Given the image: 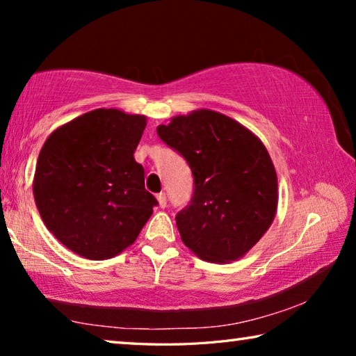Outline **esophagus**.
I'll list each match as a JSON object with an SVG mask.
<instances>
[{"mask_svg":"<svg viewBox=\"0 0 356 356\" xmlns=\"http://www.w3.org/2000/svg\"><path fill=\"white\" fill-rule=\"evenodd\" d=\"M156 201H159V206L161 209L166 207V195H165V193H159V195H156Z\"/></svg>","mask_w":356,"mask_h":356,"instance_id":"obj_1","label":"esophagus"}]
</instances>
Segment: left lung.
Masks as SVG:
<instances>
[{
    "label": "left lung",
    "mask_w": 356,
    "mask_h": 356,
    "mask_svg": "<svg viewBox=\"0 0 356 356\" xmlns=\"http://www.w3.org/2000/svg\"><path fill=\"white\" fill-rule=\"evenodd\" d=\"M156 134L195 177L190 206L176 215L182 242L207 262L243 257L272 226L278 207V177L264 143L212 110L172 118Z\"/></svg>",
    "instance_id": "obj_1"
}]
</instances>
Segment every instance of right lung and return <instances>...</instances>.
<instances>
[{
    "instance_id": "right-lung-1",
    "label": "right lung",
    "mask_w": 356,
    "mask_h": 356,
    "mask_svg": "<svg viewBox=\"0 0 356 356\" xmlns=\"http://www.w3.org/2000/svg\"><path fill=\"white\" fill-rule=\"evenodd\" d=\"M147 119L99 108L58 127L35 165L33 193L45 226L75 254L104 261L135 242L156 200L134 159Z\"/></svg>"
}]
</instances>
